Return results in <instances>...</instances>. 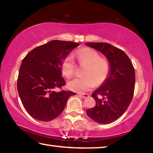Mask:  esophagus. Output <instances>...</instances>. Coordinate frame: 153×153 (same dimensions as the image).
I'll list each match as a JSON object with an SVG mask.
<instances>
[{
	"label": "esophagus",
	"instance_id": "esophagus-1",
	"mask_svg": "<svg viewBox=\"0 0 153 153\" xmlns=\"http://www.w3.org/2000/svg\"><path fill=\"white\" fill-rule=\"evenodd\" d=\"M78 95L79 96V97H81L84 98H88L89 97V94H79Z\"/></svg>",
	"mask_w": 153,
	"mask_h": 153
}]
</instances>
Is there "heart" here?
<instances>
[{
	"mask_svg": "<svg viewBox=\"0 0 153 153\" xmlns=\"http://www.w3.org/2000/svg\"><path fill=\"white\" fill-rule=\"evenodd\" d=\"M77 59L80 65H84L81 77H76L67 83L69 90L84 92L94 87L95 82L100 85L105 81L110 72V64L107 59L100 58L97 51L83 48L77 52ZM76 65L71 55H67L62 61L61 71L65 76L71 77L74 74Z\"/></svg>",
	"mask_w": 153,
	"mask_h": 153,
	"instance_id": "b5f03b06",
	"label": "heart"
}]
</instances>
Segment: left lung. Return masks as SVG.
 Masks as SVG:
<instances>
[{
  "label": "left lung",
  "instance_id": "8db88e82",
  "mask_svg": "<svg viewBox=\"0 0 153 153\" xmlns=\"http://www.w3.org/2000/svg\"><path fill=\"white\" fill-rule=\"evenodd\" d=\"M86 45L103 54L110 64L107 78L92 94L96 106L86 110V113L95 122L111 123L126 112L132 100L135 69L128 55L121 49L105 42H87Z\"/></svg>",
  "mask_w": 153,
  "mask_h": 153
}]
</instances>
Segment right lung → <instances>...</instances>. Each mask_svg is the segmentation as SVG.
I'll return each instance as SVG.
<instances>
[{"mask_svg":"<svg viewBox=\"0 0 153 153\" xmlns=\"http://www.w3.org/2000/svg\"><path fill=\"white\" fill-rule=\"evenodd\" d=\"M79 45L51 40L31 51L23 59L17 79V90L25 111L36 120L49 121L60 115L68 98L76 93L56 91L66 84L61 63Z\"/></svg>","mask_w":153,"mask_h":153,"instance_id":"obj_1","label":"right lung"}]
</instances>
